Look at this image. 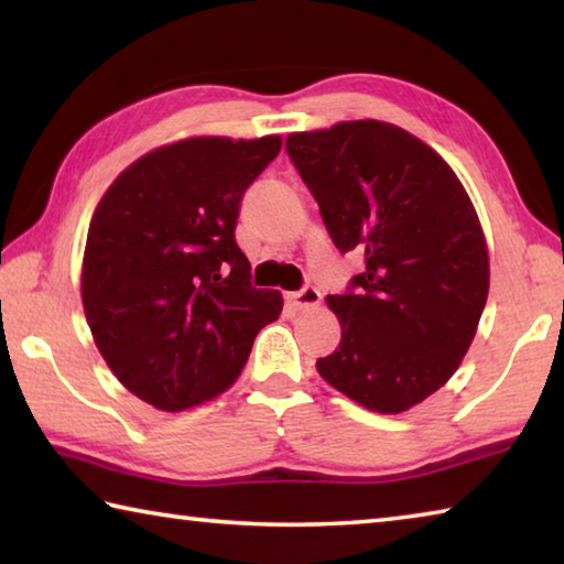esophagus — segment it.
<instances>
[{
	"label": "esophagus",
	"mask_w": 564,
	"mask_h": 564,
	"mask_svg": "<svg viewBox=\"0 0 564 564\" xmlns=\"http://www.w3.org/2000/svg\"><path fill=\"white\" fill-rule=\"evenodd\" d=\"M289 301L295 305V308H313V305L321 303V291L316 289V285H303L301 291H295L289 295Z\"/></svg>",
	"instance_id": "obj_1"
}]
</instances>
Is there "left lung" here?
I'll return each instance as SVG.
<instances>
[{"label":"left lung","instance_id":"1","mask_svg":"<svg viewBox=\"0 0 564 564\" xmlns=\"http://www.w3.org/2000/svg\"><path fill=\"white\" fill-rule=\"evenodd\" d=\"M285 151L338 251L366 256V271L328 295L343 336L318 373L362 408L403 413L451 380L488 301L470 198L431 147L393 123L291 133Z\"/></svg>","mask_w":564,"mask_h":564}]
</instances>
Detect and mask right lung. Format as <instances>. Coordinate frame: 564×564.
Listing matches in <instances>:
<instances>
[{"label":"right lung","mask_w":564,"mask_h":564,"mask_svg":"<svg viewBox=\"0 0 564 564\" xmlns=\"http://www.w3.org/2000/svg\"><path fill=\"white\" fill-rule=\"evenodd\" d=\"M281 139L198 137L119 174L91 216L82 301L123 388L169 413L234 383L259 330L281 316L236 243L246 188Z\"/></svg>","instance_id":"right-lung-1"}]
</instances>
